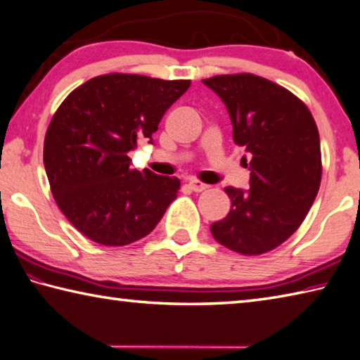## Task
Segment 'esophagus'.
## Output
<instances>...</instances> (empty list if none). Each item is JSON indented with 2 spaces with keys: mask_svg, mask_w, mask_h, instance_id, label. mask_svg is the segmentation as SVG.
Masks as SVG:
<instances>
[{
  "mask_svg": "<svg viewBox=\"0 0 360 360\" xmlns=\"http://www.w3.org/2000/svg\"><path fill=\"white\" fill-rule=\"evenodd\" d=\"M188 186H191L193 192H205L209 188L207 184H205V182H201L198 179H191V181H188Z\"/></svg>",
  "mask_w": 360,
  "mask_h": 360,
  "instance_id": "1",
  "label": "esophagus"
}]
</instances>
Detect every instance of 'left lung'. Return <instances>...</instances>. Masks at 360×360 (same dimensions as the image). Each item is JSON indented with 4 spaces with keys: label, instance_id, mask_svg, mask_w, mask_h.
<instances>
[{
    "label": "left lung",
    "instance_id": "8db88e82",
    "mask_svg": "<svg viewBox=\"0 0 360 360\" xmlns=\"http://www.w3.org/2000/svg\"><path fill=\"white\" fill-rule=\"evenodd\" d=\"M201 82L224 101L233 140L252 158L250 188H225L231 209L211 225L212 236L247 257L271 252L297 230L318 195L323 165L316 122L297 96L267 78L230 74Z\"/></svg>",
    "mask_w": 360,
    "mask_h": 360
}]
</instances>
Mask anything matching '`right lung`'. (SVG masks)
<instances>
[{"instance_id": "right-lung-1", "label": "right lung", "mask_w": 360, "mask_h": 360, "mask_svg": "<svg viewBox=\"0 0 360 360\" xmlns=\"http://www.w3.org/2000/svg\"><path fill=\"white\" fill-rule=\"evenodd\" d=\"M191 80L105 74L63 101L44 140V165L58 207L78 231L108 247L148 236L181 187L178 178L130 168L127 153L153 141L162 116Z\"/></svg>"}]
</instances>
